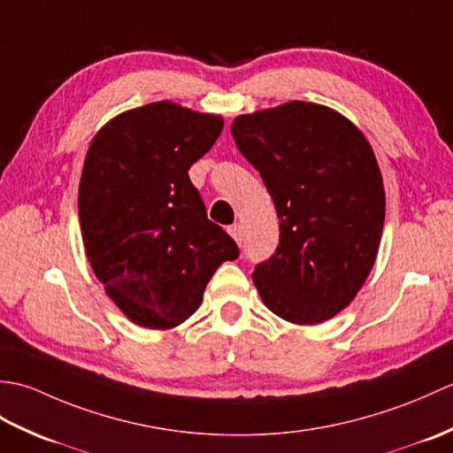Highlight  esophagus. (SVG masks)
<instances>
[{
    "mask_svg": "<svg viewBox=\"0 0 453 453\" xmlns=\"http://www.w3.org/2000/svg\"><path fill=\"white\" fill-rule=\"evenodd\" d=\"M227 234H229V235H232V237L235 239V242H237L239 245H242V239H243V232H242V226H239V224H234V226H229V227H227Z\"/></svg>",
    "mask_w": 453,
    "mask_h": 453,
    "instance_id": "esophagus-1",
    "label": "esophagus"
}]
</instances>
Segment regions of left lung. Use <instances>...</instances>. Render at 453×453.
I'll return each mask as SVG.
<instances>
[{
	"instance_id": "1",
	"label": "left lung",
	"mask_w": 453,
	"mask_h": 453,
	"mask_svg": "<svg viewBox=\"0 0 453 453\" xmlns=\"http://www.w3.org/2000/svg\"><path fill=\"white\" fill-rule=\"evenodd\" d=\"M239 151L261 173L280 219V243L257 265L265 305L296 325L341 313L378 257L386 190L370 142L334 109L290 101L242 114Z\"/></svg>"
}]
</instances>
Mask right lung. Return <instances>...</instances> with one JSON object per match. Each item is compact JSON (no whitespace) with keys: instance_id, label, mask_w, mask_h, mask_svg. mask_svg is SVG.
I'll list each match as a JSON object with an SVG mask.
<instances>
[{"instance_id":"obj_1","label":"right lung","mask_w":453,"mask_h":453,"mask_svg":"<svg viewBox=\"0 0 453 453\" xmlns=\"http://www.w3.org/2000/svg\"><path fill=\"white\" fill-rule=\"evenodd\" d=\"M224 130L219 114L157 101L95 134L80 179L83 247L132 323L173 329L195 313L211 274L239 249L206 216L188 169Z\"/></svg>"}]
</instances>
